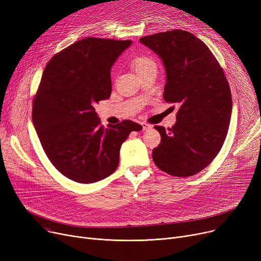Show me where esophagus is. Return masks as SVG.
<instances>
[{"label":"esophagus","mask_w":261,"mask_h":261,"mask_svg":"<svg viewBox=\"0 0 261 261\" xmlns=\"http://www.w3.org/2000/svg\"><path fill=\"white\" fill-rule=\"evenodd\" d=\"M142 127H143V130H144V131L149 130V129H151V128H152L151 126L148 125V123H146V122H143V123H142Z\"/></svg>","instance_id":"1"}]
</instances>
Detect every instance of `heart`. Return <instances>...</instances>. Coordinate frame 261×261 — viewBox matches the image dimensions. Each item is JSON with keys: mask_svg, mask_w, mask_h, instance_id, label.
Segmentation results:
<instances>
[{"mask_svg": "<svg viewBox=\"0 0 261 261\" xmlns=\"http://www.w3.org/2000/svg\"><path fill=\"white\" fill-rule=\"evenodd\" d=\"M152 64H155V63L151 58H149V57H138V58H135L132 62V66L136 73L143 70L144 67L152 65Z\"/></svg>", "mask_w": 261, "mask_h": 261, "instance_id": "obj_1", "label": "heart"}]
</instances>
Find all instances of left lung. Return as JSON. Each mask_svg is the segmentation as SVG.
Instances as JSON below:
<instances>
[{"label":"left lung","mask_w":261,"mask_h":261,"mask_svg":"<svg viewBox=\"0 0 261 261\" xmlns=\"http://www.w3.org/2000/svg\"><path fill=\"white\" fill-rule=\"evenodd\" d=\"M140 42L163 62L164 99L179 106L172 128L154 127L162 140L153 162L171 175H194L210 165L225 141L232 109L228 82L207 45L193 34L175 30Z\"/></svg>","instance_id":"obj_1"}]
</instances>
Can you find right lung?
Instances as JSON below:
<instances>
[{
    "label": "right lung",
    "instance_id": "add662e5",
    "mask_svg": "<svg viewBox=\"0 0 261 261\" xmlns=\"http://www.w3.org/2000/svg\"><path fill=\"white\" fill-rule=\"evenodd\" d=\"M131 40L86 38L47 63L33 105V122L48 160L64 176L90 184L111 175L121 144L143 127L132 120L103 128L94 106L112 91L111 67Z\"/></svg>",
    "mask_w": 261,
    "mask_h": 261
}]
</instances>
